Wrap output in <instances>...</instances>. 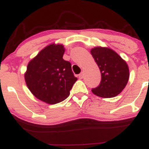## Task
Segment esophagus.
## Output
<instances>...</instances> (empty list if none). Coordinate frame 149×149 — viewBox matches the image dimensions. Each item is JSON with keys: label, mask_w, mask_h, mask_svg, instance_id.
<instances>
[{"label": "esophagus", "mask_w": 149, "mask_h": 149, "mask_svg": "<svg viewBox=\"0 0 149 149\" xmlns=\"http://www.w3.org/2000/svg\"><path fill=\"white\" fill-rule=\"evenodd\" d=\"M79 79H83V78H84V73H83V72H82V73H81L79 75Z\"/></svg>", "instance_id": "esophagus-1"}]
</instances>
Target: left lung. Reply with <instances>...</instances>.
I'll use <instances>...</instances> for the list:
<instances>
[{
  "label": "left lung",
  "instance_id": "left-lung-1",
  "mask_svg": "<svg viewBox=\"0 0 149 149\" xmlns=\"http://www.w3.org/2000/svg\"><path fill=\"white\" fill-rule=\"evenodd\" d=\"M91 54L100 68L102 79L93 94L103 98L116 97L125 88L129 79V68L117 52L108 47H95Z\"/></svg>",
  "mask_w": 149,
  "mask_h": 149
}]
</instances>
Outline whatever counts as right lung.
<instances>
[{"label":"right lung","instance_id":"add662e5","mask_svg":"<svg viewBox=\"0 0 149 149\" xmlns=\"http://www.w3.org/2000/svg\"><path fill=\"white\" fill-rule=\"evenodd\" d=\"M64 52L63 45H49L29 61L24 73L31 94L49 104L65 100L77 81L70 63L63 58Z\"/></svg>","mask_w":149,"mask_h":149}]
</instances>
